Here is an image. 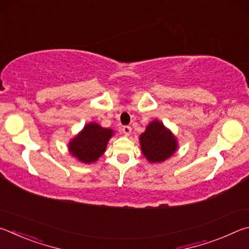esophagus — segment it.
<instances>
[{
  "label": "esophagus",
  "mask_w": 249,
  "mask_h": 249,
  "mask_svg": "<svg viewBox=\"0 0 249 249\" xmlns=\"http://www.w3.org/2000/svg\"><path fill=\"white\" fill-rule=\"evenodd\" d=\"M131 127H130V125H124V127H122V132H124L125 136H129L130 133H131Z\"/></svg>",
  "instance_id": "1"
}]
</instances>
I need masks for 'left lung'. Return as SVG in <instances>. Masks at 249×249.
Returning <instances> with one entry per match:
<instances>
[{"label": "left lung", "mask_w": 249, "mask_h": 249, "mask_svg": "<svg viewBox=\"0 0 249 249\" xmlns=\"http://www.w3.org/2000/svg\"><path fill=\"white\" fill-rule=\"evenodd\" d=\"M140 143L142 153L151 163L163 162L177 149L176 139L158 120L147 125L145 132L141 134Z\"/></svg>", "instance_id": "1"}]
</instances>
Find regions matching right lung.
I'll use <instances>...</instances> for the list:
<instances>
[{
    "label": "right lung",
    "instance_id": "right-lung-1",
    "mask_svg": "<svg viewBox=\"0 0 249 249\" xmlns=\"http://www.w3.org/2000/svg\"><path fill=\"white\" fill-rule=\"evenodd\" d=\"M112 130L102 128L97 124H86L83 131L70 142V153L81 162L91 163L97 160L106 150Z\"/></svg>",
    "mask_w": 249,
    "mask_h": 249
}]
</instances>
